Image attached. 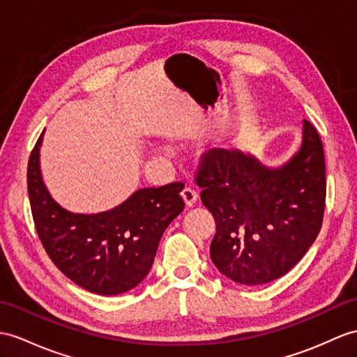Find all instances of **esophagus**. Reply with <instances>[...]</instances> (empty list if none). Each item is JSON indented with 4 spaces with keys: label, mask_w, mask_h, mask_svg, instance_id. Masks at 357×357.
Returning <instances> with one entry per match:
<instances>
[{
    "label": "esophagus",
    "mask_w": 357,
    "mask_h": 357,
    "mask_svg": "<svg viewBox=\"0 0 357 357\" xmlns=\"http://www.w3.org/2000/svg\"><path fill=\"white\" fill-rule=\"evenodd\" d=\"M181 198H183V203L186 207H194V204L198 199V194L190 188H185L183 190H181Z\"/></svg>",
    "instance_id": "34e87169"
}]
</instances>
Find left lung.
Listing matches in <instances>:
<instances>
[{
    "label": "left lung",
    "mask_w": 357,
    "mask_h": 357,
    "mask_svg": "<svg viewBox=\"0 0 357 357\" xmlns=\"http://www.w3.org/2000/svg\"><path fill=\"white\" fill-rule=\"evenodd\" d=\"M216 233L211 259L230 280L265 284L289 273L317 239L326 206L323 144L303 119L300 149L268 167L238 149H213L197 176Z\"/></svg>",
    "instance_id": "obj_1"
}]
</instances>
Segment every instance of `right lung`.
I'll return each instance as SVG.
<instances>
[{
  "instance_id": "1",
  "label": "right lung",
  "mask_w": 357,
  "mask_h": 357,
  "mask_svg": "<svg viewBox=\"0 0 357 357\" xmlns=\"http://www.w3.org/2000/svg\"><path fill=\"white\" fill-rule=\"evenodd\" d=\"M43 133L27 169L36 231L50 259L80 288L118 295L136 288L154 262L165 229L185 208L183 183L137 189L106 212L74 213L51 197L40 171Z\"/></svg>"
}]
</instances>
